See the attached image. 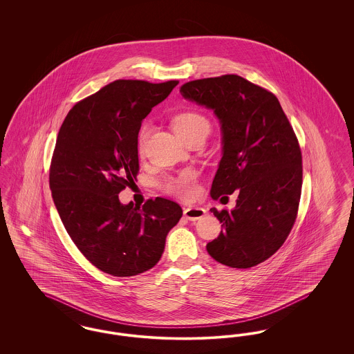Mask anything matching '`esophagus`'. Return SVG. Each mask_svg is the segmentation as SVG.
Listing matches in <instances>:
<instances>
[{"mask_svg": "<svg viewBox=\"0 0 354 354\" xmlns=\"http://www.w3.org/2000/svg\"><path fill=\"white\" fill-rule=\"evenodd\" d=\"M207 215V211L202 208V207H188L185 209V219L191 220V221H195V220L202 219Z\"/></svg>", "mask_w": 354, "mask_h": 354, "instance_id": "obj_1", "label": "esophagus"}]
</instances>
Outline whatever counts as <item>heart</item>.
I'll list each match as a JSON object with an SVG mask.
<instances>
[{
    "label": "heart",
    "mask_w": 354,
    "mask_h": 354,
    "mask_svg": "<svg viewBox=\"0 0 354 354\" xmlns=\"http://www.w3.org/2000/svg\"><path fill=\"white\" fill-rule=\"evenodd\" d=\"M174 130L175 133L183 138L185 135L191 134L196 130L201 129H208L209 130V122L205 117H203L198 113L194 111H187L176 115L174 118ZM150 134V124H143L140 131H139V139H138V149L139 152H145V146L149 139ZM165 189L178 198L182 199H191L196 195L198 192V185H196V172L194 169H185L179 172L178 175L169 176L165 180Z\"/></svg>",
    "instance_id": "heart-1"
}]
</instances>
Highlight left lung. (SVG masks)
Instances as JSON below:
<instances>
[{
    "instance_id": "1",
    "label": "left lung",
    "mask_w": 354,
    "mask_h": 354,
    "mask_svg": "<svg viewBox=\"0 0 354 354\" xmlns=\"http://www.w3.org/2000/svg\"><path fill=\"white\" fill-rule=\"evenodd\" d=\"M180 94L219 120L223 147L211 196L239 192L231 211L211 208L223 231L207 251L227 267H254L284 244L296 220L303 185L297 138L279 100L235 74L187 82Z\"/></svg>"
}]
</instances>
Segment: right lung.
<instances>
[{"label":"right lung","mask_w":354,"mask_h":354,"mask_svg":"<svg viewBox=\"0 0 354 354\" xmlns=\"http://www.w3.org/2000/svg\"><path fill=\"white\" fill-rule=\"evenodd\" d=\"M178 84L114 81L78 102L57 136L50 167L55 208L84 257L111 276L151 270L183 215L165 198L140 207L122 204L118 196L136 180L142 120Z\"/></svg>","instance_id":"right-lung-1"}]
</instances>
